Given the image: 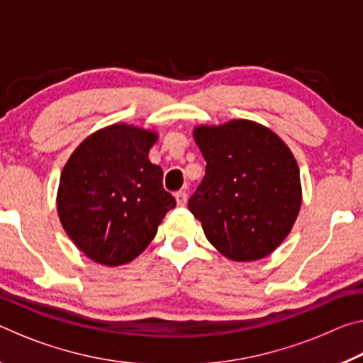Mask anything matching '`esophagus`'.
<instances>
[{"mask_svg": "<svg viewBox=\"0 0 363 363\" xmlns=\"http://www.w3.org/2000/svg\"><path fill=\"white\" fill-rule=\"evenodd\" d=\"M176 203L177 206H186L187 203V194L184 192V190H179V192H176Z\"/></svg>", "mask_w": 363, "mask_h": 363, "instance_id": "34e87169", "label": "esophagus"}]
</instances>
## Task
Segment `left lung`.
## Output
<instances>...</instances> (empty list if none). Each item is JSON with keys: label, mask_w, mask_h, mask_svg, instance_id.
Masks as SVG:
<instances>
[{"label": "left lung", "mask_w": 363, "mask_h": 363, "mask_svg": "<svg viewBox=\"0 0 363 363\" xmlns=\"http://www.w3.org/2000/svg\"><path fill=\"white\" fill-rule=\"evenodd\" d=\"M206 162L189 200L214 248L230 261L269 256L291 232L303 189L299 167L284 140L251 120L194 128Z\"/></svg>", "instance_id": "8db88e82"}]
</instances>
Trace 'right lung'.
<instances>
[{
  "label": "right lung",
  "mask_w": 363,
  "mask_h": 363,
  "mask_svg": "<svg viewBox=\"0 0 363 363\" xmlns=\"http://www.w3.org/2000/svg\"><path fill=\"white\" fill-rule=\"evenodd\" d=\"M158 133L113 123L89 134L60 173L57 214L89 259L123 266L143 253L176 206L163 171L149 160Z\"/></svg>",
  "instance_id": "add662e5"
}]
</instances>
